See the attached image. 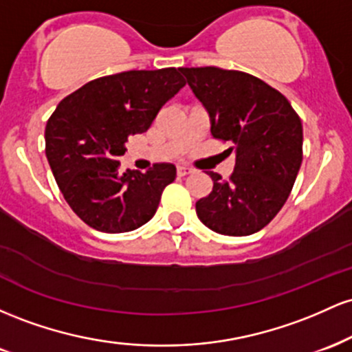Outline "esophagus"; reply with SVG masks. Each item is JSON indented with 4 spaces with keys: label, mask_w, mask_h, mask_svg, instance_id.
Masks as SVG:
<instances>
[{
    "label": "esophagus",
    "mask_w": 352,
    "mask_h": 352,
    "mask_svg": "<svg viewBox=\"0 0 352 352\" xmlns=\"http://www.w3.org/2000/svg\"><path fill=\"white\" fill-rule=\"evenodd\" d=\"M190 172H192V170H190L188 167H177V175H179V177H185V175H188Z\"/></svg>",
    "instance_id": "34e87169"
}]
</instances>
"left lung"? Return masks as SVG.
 <instances>
[{"label":"left lung","instance_id":"left-lung-1","mask_svg":"<svg viewBox=\"0 0 352 352\" xmlns=\"http://www.w3.org/2000/svg\"><path fill=\"white\" fill-rule=\"evenodd\" d=\"M207 107L213 139L233 144L235 168L228 180L208 172L213 188L195 204L200 221L213 232L246 236L276 217L302 160L300 116L280 91L241 71L217 66L180 67Z\"/></svg>","mask_w":352,"mask_h":352}]
</instances>
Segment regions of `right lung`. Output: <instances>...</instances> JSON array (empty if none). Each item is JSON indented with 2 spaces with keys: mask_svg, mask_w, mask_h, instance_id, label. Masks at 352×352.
<instances>
[{
  "mask_svg": "<svg viewBox=\"0 0 352 352\" xmlns=\"http://www.w3.org/2000/svg\"><path fill=\"white\" fill-rule=\"evenodd\" d=\"M180 69L124 71L84 84L64 98L46 124V157L72 212L89 227L124 233L155 215L175 165L120 172L131 135L151 127L185 79Z\"/></svg>",
  "mask_w": 352,
  "mask_h": 352,
  "instance_id": "1",
  "label": "right lung"
}]
</instances>
